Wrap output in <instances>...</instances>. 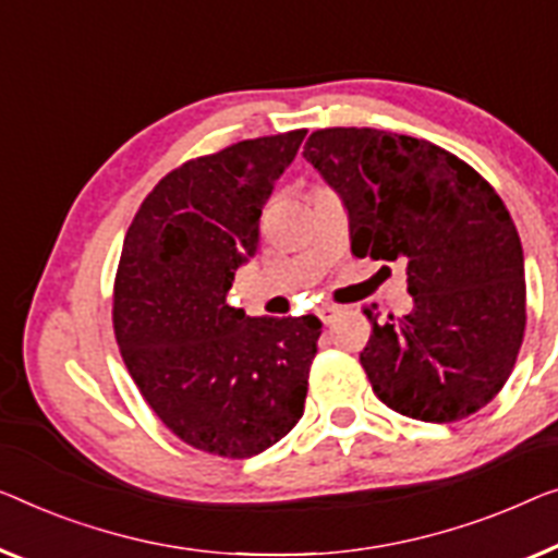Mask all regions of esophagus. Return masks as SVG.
<instances>
[{"instance_id": "1", "label": "esophagus", "mask_w": 558, "mask_h": 558, "mask_svg": "<svg viewBox=\"0 0 558 558\" xmlns=\"http://www.w3.org/2000/svg\"><path fill=\"white\" fill-rule=\"evenodd\" d=\"M338 315H340V307L338 305H320L318 307V318L326 323V326H330V323L336 320Z\"/></svg>"}]
</instances>
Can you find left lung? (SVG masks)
Masks as SVG:
<instances>
[{
	"mask_svg": "<svg viewBox=\"0 0 558 558\" xmlns=\"http://www.w3.org/2000/svg\"><path fill=\"white\" fill-rule=\"evenodd\" d=\"M303 157L348 210L351 251L403 260L413 307L378 323L361 353L388 409L426 423L476 413L509 380L526 328L523 251L504 199L428 140L328 128Z\"/></svg>",
	"mask_w": 558,
	"mask_h": 558,
	"instance_id": "8db88e82",
	"label": "left lung"
}]
</instances>
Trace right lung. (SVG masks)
Returning a JSON list of instances; mask_svg holds the SVG:
<instances>
[{"instance_id":"obj_1","label":"right lung","mask_w":558,"mask_h":558,"mask_svg":"<svg viewBox=\"0 0 558 558\" xmlns=\"http://www.w3.org/2000/svg\"><path fill=\"white\" fill-rule=\"evenodd\" d=\"M307 130L243 140L157 182L124 235L114 338L149 409L187 446L251 459L301 421L323 323L228 303Z\"/></svg>"}]
</instances>
